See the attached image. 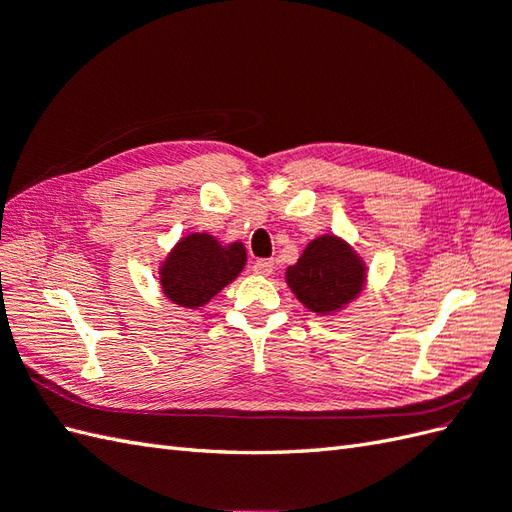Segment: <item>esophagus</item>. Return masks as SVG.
<instances>
[{
  "label": "esophagus",
  "instance_id": "obj_1",
  "mask_svg": "<svg viewBox=\"0 0 512 512\" xmlns=\"http://www.w3.org/2000/svg\"><path fill=\"white\" fill-rule=\"evenodd\" d=\"M253 268H255L257 275H261V277H270V275H272V270H275V261H272V259H257Z\"/></svg>",
  "mask_w": 512,
  "mask_h": 512
}]
</instances>
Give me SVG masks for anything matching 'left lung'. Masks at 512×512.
Listing matches in <instances>:
<instances>
[{"instance_id":"8db88e82","label":"left lung","mask_w":512,"mask_h":512,"mask_svg":"<svg viewBox=\"0 0 512 512\" xmlns=\"http://www.w3.org/2000/svg\"><path fill=\"white\" fill-rule=\"evenodd\" d=\"M368 268L364 257L334 233L318 235L296 264L285 270V283L307 310L336 316L360 299Z\"/></svg>"}]
</instances>
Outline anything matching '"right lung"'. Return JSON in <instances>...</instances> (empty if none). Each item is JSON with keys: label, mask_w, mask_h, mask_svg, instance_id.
Returning a JSON list of instances; mask_svg holds the SVG:
<instances>
[{"label": "right lung", "mask_w": 512, "mask_h": 512, "mask_svg": "<svg viewBox=\"0 0 512 512\" xmlns=\"http://www.w3.org/2000/svg\"><path fill=\"white\" fill-rule=\"evenodd\" d=\"M246 266L240 240L224 244L211 233H187L159 264V285L165 299L185 310H200L233 283Z\"/></svg>", "instance_id": "1"}]
</instances>
